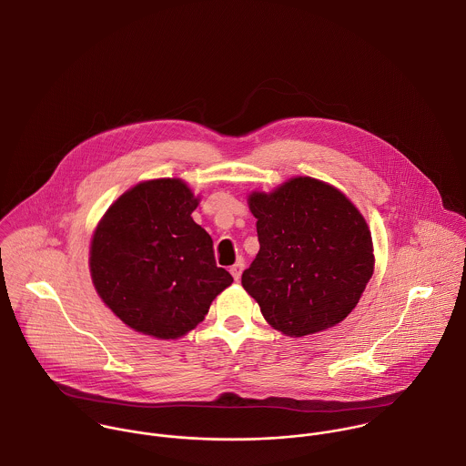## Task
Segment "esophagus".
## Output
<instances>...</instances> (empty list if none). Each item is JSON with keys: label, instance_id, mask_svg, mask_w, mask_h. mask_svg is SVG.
Listing matches in <instances>:
<instances>
[{"label": "esophagus", "instance_id": "34e87169", "mask_svg": "<svg viewBox=\"0 0 466 466\" xmlns=\"http://www.w3.org/2000/svg\"><path fill=\"white\" fill-rule=\"evenodd\" d=\"M241 272H243V263H241V261H238V263H234V265L230 267V274H232V278H234L236 281L241 278Z\"/></svg>", "mask_w": 466, "mask_h": 466}]
</instances>
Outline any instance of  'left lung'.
I'll list each match as a JSON object with an SVG mask.
<instances>
[{
    "mask_svg": "<svg viewBox=\"0 0 466 466\" xmlns=\"http://www.w3.org/2000/svg\"><path fill=\"white\" fill-rule=\"evenodd\" d=\"M259 252L243 289L270 327L303 338L341 323L374 274L370 228L336 187L296 176L272 192L248 194Z\"/></svg>",
    "mask_w": 466,
    "mask_h": 466,
    "instance_id": "1",
    "label": "left lung"
}]
</instances>
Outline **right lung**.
<instances>
[{
	"label": "right lung",
	"mask_w": 466,
	"mask_h": 466,
	"mask_svg": "<svg viewBox=\"0 0 466 466\" xmlns=\"http://www.w3.org/2000/svg\"><path fill=\"white\" fill-rule=\"evenodd\" d=\"M198 205L179 177L141 181L108 207L92 234L94 289L139 334L183 338L234 281L216 267L212 238L192 219Z\"/></svg>",
	"instance_id": "1"
}]
</instances>
